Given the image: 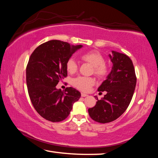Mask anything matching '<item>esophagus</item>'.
I'll return each instance as SVG.
<instances>
[{
	"instance_id": "esophagus-1",
	"label": "esophagus",
	"mask_w": 158,
	"mask_h": 158,
	"mask_svg": "<svg viewBox=\"0 0 158 158\" xmlns=\"http://www.w3.org/2000/svg\"><path fill=\"white\" fill-rule=\"evenodd\" d=\"M86 96H88V95L85 94V93H81V97H86Z\"/></svg>"
}]
</instances>
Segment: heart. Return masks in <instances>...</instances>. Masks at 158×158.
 I'll return each mask as SVG.
<instances>
[{
    "label": "heart",
    "mask_w": 158,
    "mask_h": 158,
    "mask_svg": "<svg viewBox=\"0 0 158 158\" xmlns=\"http://www.w3.org/2000/svg\"><path fill=\"white\" fill-rule=\"evenodd\" d=\"M81 58L93 66L94 74L98 77L102 78L107 75L109 70L108 67L105 63V58L98 51L93 50L85 53L81 56ZM77 68L78 66L73 58H69L67 61L66 69L69 73L73 74L76 73ZM73 84L78 89L85 92L88 91L90 88L95 84V80L91 77H78L73 79Z\"/></svg>",
    "instance_id": "heart-1"
}]
</instances>
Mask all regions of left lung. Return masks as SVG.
I'll return each mask as SVG.
<instances>
[{
  "label": "left lung",
  "instance_id": "1",
  "mask_svg": "<svg viewBox=\"0 0 158 158\" xmlns=\"http://www.w3.org/2000/svg\"><path fill=\"white\" fill-rule=\"evenodd\" d=\"M109 54L113 66L106 79L98 89L106 94L93 108L89 109L90 118L96 122L106 123L119 118L129 106L137 84L132 60L124 53L111 51Z\"/></svg>",
  "mask_w": 158,
  "mask_h": 158
}]
</instances>
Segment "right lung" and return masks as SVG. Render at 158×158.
I'll return each mask as SVG.
<instances>
[{"label":"right lung","mask_w":158,"mask_h":158,"mask_svg":"<svg viewBox=\"0 0 158 158\" xmlns=\"http://www.w3.org/2000/svg\"><path fill=\"white\" fill-rule=\"evenodd\" d=\"M82 47L53 40L37 47L29 58L26 67L29 97L37 113L47 121L65 120L81 97L73 88L62 91L56 86L68 75L67 61Z\"/></svg>","instance_id":"right-lung-1"}]
</instances>
